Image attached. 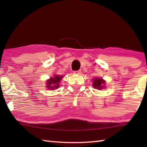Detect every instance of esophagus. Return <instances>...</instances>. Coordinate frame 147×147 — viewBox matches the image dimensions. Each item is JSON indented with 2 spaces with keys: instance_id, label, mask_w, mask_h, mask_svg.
<instances>
[{
  "instance_id": "obj_1",
  "label": "esophagus",
  "mask_w": 147,
  "mask_h": 147,
  "mask_svg": "<svg viewBox=\"0 0 147 147\" xmlns=\"http://www.w3.org/2000/svg\"><path fill=\"white\" fill-rule=\"evenodd\" d=\"M74 73L75 74H81L82 72H81V71H74Z\"/></svg>"
}]
</instances>
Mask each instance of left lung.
<instances>
[{
    "label": "left lung",
    "instance_id": "1",
    "mask_svg": "<svg viewBox=\"0 0 147 147\" xmlns=\"http://www.w3.org/2000/svg\"><path fill=\"white\" fill-rule=\"evenodd\" d=\"M105 83V81L103 80L102 78H94L93 80V87L94 89H103V85Z\"/></svg>",
    "mask_w": 147,
    "mask_h": 147
}]
</instances>
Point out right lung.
<instances>
[{"instance_id":"1","label":"right lung","mask_w":147,"mask_h":147,"mask_svg":"<svg viewBox=\"0 0 147 147\" xmlns=\"http://www.w3.org/2000/svg\"><path fill=\"white\" fill-rule=\"evenodd\" d=\"M62 78V76L55 75L53 78H51L47 81V88L49 89H56L59 88V82Z\"/></svg>"}]
</instances>
